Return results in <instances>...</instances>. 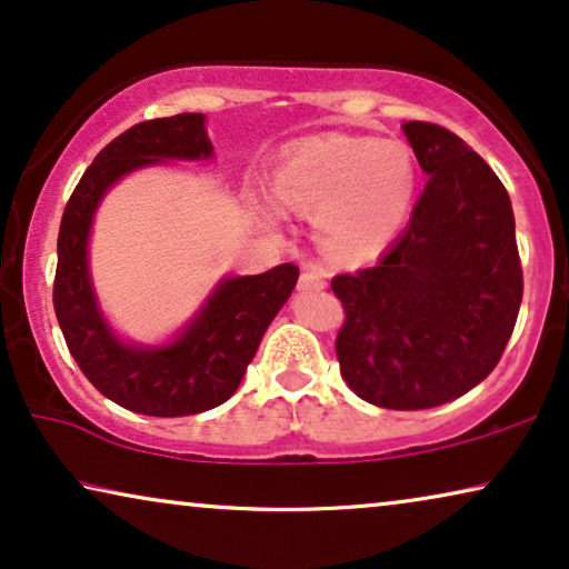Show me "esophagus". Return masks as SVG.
Listing matches in <instances>:
<instances>
[{
    "instance_id": "34e87169",
    "label": "esophagus",
    "mask_w": 569,
    "mask_h": 569,
    "mask_svg": "<svg viewBox=\"0 0 569 569\" xmlns=\"http://www.w3.org/2000/svg\"><path fill=\"white\" fill-rule=\"evenodd\" d=\"M326 274L318 267H310L300 274V290H323Z\"/></svg>"
}]
</instances>
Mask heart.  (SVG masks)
I'll list each match as a JSON object with an SVG mask.
<instances>
[{"instance_id":"obj_1","label":"heart","mask_w":569,"mask_h":569,"mask_svg":"<svg viewBox=\"0 0 569 569\" xmlns=\"http://www.w3.org/2000/svg\"><path fill=\"white\" fill-rule=\"evenodd\" d=\"M284 207L316 214L318 243L333 259L362 261L399 236L417 193L407 144L372 137H321L300 144L274 176Z\"/></svg>"}]
</instances>
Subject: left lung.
<instances>
[{"label": "left lung", "instance_id": "left-lung-1", "mask_svg": "<svg viewBox=\"0 0 569 569\" xmlns=\"http://www.w3.org/2000/svg\"><path fill=\"white\" fill-rule=\"evenodd\" d=\"M427 186L376 267L331 279L341 378L383 409H432L500 362L523 300L510 197L453 131L403 123Z\"/></svg>", "mask_w": 569, "mask_h": 569}]
</instances>
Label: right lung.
Instances as JSON below:
<instances>
[{"label": "right lung", "instance_id": "add662e5", "mask_svg": "<svg viewBox=\"0 0 569 569\" xmlns=\"http://www.w3.org/2000/svg\"><path fill=\"white\" fill-rule=\"evenodd\" d=\"M204 121V113H178L116 137L84 170L59 228L53 310L69 352L106 399L147 417H189L228 401L300 274L295 263H279L263 274L222 277L197 316L166 345H134L106 321L88 261L96 209L139 168L212 160Z\"/></svg>", "mask_w": 569, "mask_h": 569}]
</instances>
